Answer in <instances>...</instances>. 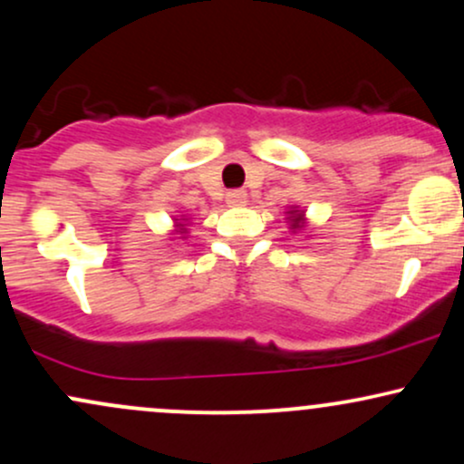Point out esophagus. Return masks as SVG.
<instances>
[{
  "label": "esophagus",
  "instance_id": "esophagus-1",
  "mask_svg": "<svg viewBox=\"0 0 464 464\" xmlns=\"http://www.w3.org/2000/svg\"><path fill=\"white\" fill-rule=\"evenodd\" d=\"M246 202V191L244 189H231L227 191V205L231 207H242Z\"/></svg>",
  "mask_w": 464,
  "mask_h": 464
}]
</instances>
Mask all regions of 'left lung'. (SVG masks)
Masks as SVG:
<instances>
[{
	"label": "left lung",
	"instance_id": "8db88e82",
	"mask_svg": "<svg viewBox=\"0 0 464 464\" xmlns=\"http://www.w3.org/2000/svg\"><path fill=\"white\" fill-rule=\"evenodd\" d=\"M287 214H290L292 228H301V227H303V211H296V209H292V211H287Z\"/></svg>",
	"mask_w": 464,
	"mask_h": 464
}]
</instances>
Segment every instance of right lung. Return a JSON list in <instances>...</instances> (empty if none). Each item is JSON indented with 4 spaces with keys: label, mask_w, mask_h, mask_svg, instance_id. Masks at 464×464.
<instances>
[{
    "label": "right lung",
    "mask_w": 464,
    "mask_h": 464,
    "mask_svg": "<svg viewBox=\"0 0 464 464\" xmlns=\"http://www.w3.org/2000/svg\"><path fill=\"white\" fill-rule=\"evenodd\" d=\"M179 228H180V233H185V225H180V222H179V225H177Z\"/></svg>",
    "instance_id": "add662e5"
}]
</instances>
